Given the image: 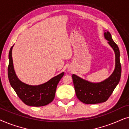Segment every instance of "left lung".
<instances>
[{"label": "left lung", "instance_id": "8db88e82", "mask_svg": "<svg viewBox=\"0 0 129 129\" xmlns=\"http://www.w3.org/2000/svg\"><path fill=\"white\" fill-rule=\"evenodd\" d=\"M104 36L108 40V43L115 53V69L110 76L103 82L91 83L74 74L72 75L77 98L85 104L89 105L105 102L112 94L120 79L121 67L120 62L119 49L112 39L110 32L105 31Z\"/></svg>", "mask_w": 129, "mask_h": 129}]
</instances>
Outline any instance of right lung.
<instances>
[{
    "mask_svg": "<svg viewBox=\"0 0 129 129\" xmlns=\"http://www.w3.org/2000/svg\"><path fill=\"white\" fill-rule=\"evenodd\" d=\"M9 53V63L8 69V78L12 88L21 100L30 106L39 107L48 105L53 100L58 83L64 75V72L53 77L48 82L38 86L29 85L23 83L17 78L13 68L12 51Z\"/></svg>",
    "mask_w": 129,
    "mask_h": 129,
    "instance_id": "right-lung-1",
    "label": "right lung"
}]
</instances>
